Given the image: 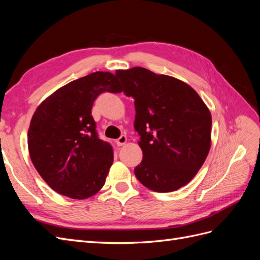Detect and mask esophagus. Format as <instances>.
Here are the masks:
<instances>
[{
    "instance_id": "obj_1",
    "label": "esophagus",
    "mask_w": 260,
    "mask_h": 260,
    "mask_svg": "<svg viewBox=\"0 0 260 260\" xmlns=\"http://www.w3.org/2000/svg\"><path fill=\"white\" fill-rule=\"evenodd\" d=\"M115 142H116V144H117L118 146H121V145L127 143V137H125V136H121L120 138H118V139L115 141Z\"/></svg>"
}]
</instances>
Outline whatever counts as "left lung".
<instances>
[{
    "label": "left lung",
    "instance_id": "obj_1",
    "mask_svg": "<svg viewBox=\"0 0 260 260\" xmlns=\"http://www.w3.org/2000/svg\"><path fill=\"white\" fill-rule=\"evenodd\" d=\"M123 93L135 99V129L143 159L135 175L155 192H172L198 174L211 143V115L194 89L142 67L117 70Z\"/></svg>",
    "mask_w": 260,
    "mask_h": 260
}]
</instances>
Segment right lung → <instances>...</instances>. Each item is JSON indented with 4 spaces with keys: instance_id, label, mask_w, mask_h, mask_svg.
Segmentation results:
<instances>
[{
    "instance_id": "obj_1",
    "label": "right lung",
    "mask_w": 260,
    "mask_h": 260,
    "mask_svg": "<svg viewBox=\"0 0 260 260\" xmlns=\"http://www.w3.org/2000/svg\"><path fill=\"white\" fill-rule=\"evenodd\" d=\"M117 76L96 72L69 82L38 106L28 130L31 161L55 192L84 200L103 187L114 154L91 115L103 92L119 93Z\"/></svg>"
}]
</instances>
